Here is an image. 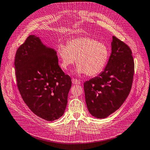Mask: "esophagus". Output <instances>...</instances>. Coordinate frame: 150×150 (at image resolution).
I'll return each instance as SVG.
<instances>
[{"mask_svg":"<svg viewBox=\"0 0 150 150\" xmlns=\"http://www.w3.org/2000/svg\"><path fill=\"white\" fill-rule=\"evenodd\" d=\"M72 82L73 84L74 85H79L81 83V82L79 81V80H78L77 79H75V78H72Z\"/></svg>","mask_w":150,"mask_h":150,"instance_id":"1","label":"esophagus"}]
</instances>
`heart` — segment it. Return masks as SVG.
Wrapping results in <instances>:
<instances>
[{
    "label": "heart",
    "mask_w": 150,
    "mask_h": 150,
    "mask_svg": "<svg viewBox=\"0 0 150 150\" xmlns=\"http://www.w3.org/2000/svg\"><path fill=\"white\" fill-rule=\"evenodd\" d=\"M56 54L61 60V67L66 71L76 59L78 74L94 76L103 71L107 63L109 50L104 43L89 36L70 40L67 45L59 44Z\"/></svg>",
    "instance_id": "b5f03b06"
}]
</instances>
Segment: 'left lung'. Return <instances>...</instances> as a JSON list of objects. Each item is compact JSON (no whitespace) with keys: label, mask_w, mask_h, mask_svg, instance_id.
Here are the masks:
<instances>
[{"label":"left lung","mask_w":150,"mask_h":150,"mask_svg":"<svg viewBox=\"0 0 150 150\" xmlns=\"http://www.w3.org/2000/svg\"><path fill=\"white\" fill-rule=\"evenodd\" d=\"M132 54L128 45L113 36L112 53L104 71L84 83L86 104L94 117H107L127 98L134 74Z\"/></svg>","instance_id":"left-lung-1"}]
</instances>
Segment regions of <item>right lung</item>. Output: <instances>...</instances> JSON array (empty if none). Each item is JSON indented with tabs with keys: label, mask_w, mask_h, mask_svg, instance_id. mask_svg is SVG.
<instances>
[{
	"label": "right lung",
	"mask_w": 150,
	"mask_h": 150,
	"mask_svg": "<svg viewBox=\"0 0 150 150\" xmlns=\"http://www.w3.org/2000/svg\"><path fill=\"white\" fill-rule=\"evenodd\" d=\"M14 64L18 91L30 110L49 121L62 117L72 81L59 67L54 50L30 35L16 51Z\"/></svg>",
	"instance_id": "obj_1"
}]
</instances>
